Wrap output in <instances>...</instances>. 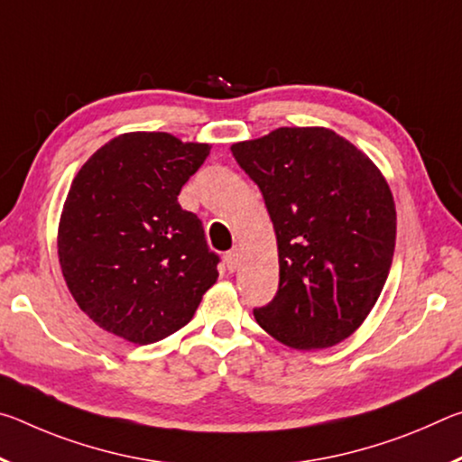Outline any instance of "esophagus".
<instances>
[{"mask_svg": "<svg viewBox=\"0 0 462 462\" xmlns=\"http://www.w3.org/2000/svg\"><path fill=\"white\" fill-rule=\"evenodd\" d=\"M224 259H226V267H228L230 273H234V271L238 269V250L236 248L230 250V253H226Z\"/></svg>", "mask_w": 462, "mask_h": 462, "instance_id": "1", "label": "esophagus"}]
</instances>
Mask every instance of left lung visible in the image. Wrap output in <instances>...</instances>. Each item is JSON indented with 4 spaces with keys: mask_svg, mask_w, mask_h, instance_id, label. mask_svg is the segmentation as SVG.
Here are the masks:
<instances>
[{
    "mask_svg": "<svg viewBox=\"0 0 462 462\" xmlns=\"http://www.w3.org/2000/svg\"><path fill=\"white\" fill-rule=\"evenodd\" d=\"M259 185L279 246V289L253 314L287 346L328 348L369 316L395 250V203L379 169L328 128H279L232 144Z\"/></svg>",
    "mask_w": 462,
    "mask_h": 462,
    "instance_id": "obj_1",
    "label": "left lung"
}]
</instances>
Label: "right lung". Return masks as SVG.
Masks as SVG:
<instances>
[{
	"mask_svg": "<svg viewBox=\"0 0 462 462\" xmlns=\"http://www.w3.org/2000/svg\"><path fill=\"white\" fill-rule=\"evenodd\" d=\"M209 144L167 132L109 140L73 179L59 226V261L75 301L99 328L152 344L193 318L216 283L217 256L177 195Z\"/></svg>",
	"mask_w": 462,
	"mask_h": 462,
	"instance_id": "1",
	"label": "right lung"
}]
</instances>
